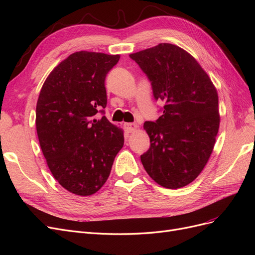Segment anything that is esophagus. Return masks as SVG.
<instances>
[{
  "label": "esophagus",
  "instance_id": "34e87169",
  "mask_svg": "<svg viewBox=\"0 0 255 255\" xmlns=\"http://www.w3.org/2000/svg\"><path fill=\"white\" fill-rule=\"evenodd\" d=\"M125 128L128 133H133L138 128L136 123H125Z\"/></svg>",
  "mask_w": 255,
  "mask_h": 255
}]
</instances>
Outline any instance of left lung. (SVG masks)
I'll use <instances>...</instances> for the list:
<instances>
[{
  "mask_svg": "<svg viewBox=\"0 0 255 255\" xmlns=\"http://www.w3.org/2000/svg\"><path fill=\"white\" fill-rule=\"evenodd\" d=\"M148 76L163 115L146 121L150 149L143 168L160 186H186L201 173L213 152L220 123L218 94L210 76L188 52L171 43L129 54Z\"/></svg>",
  "mask_w": 255,
  "mask_h": 255,
  "instance_id": "obj_1",
  "label": "left lung"
}]
</instances>
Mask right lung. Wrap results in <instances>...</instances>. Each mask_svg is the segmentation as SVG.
<instances>
[{"label":"right lung","instance_id":"1","mask_svg":"<svg viewBox=\"0 0 255 255\" xmlns=\"http://www.w3.org/2000/svg\"><path fill=\"white\" fill-rule=\"evenodd\" d=\"M120 55L80 51L44 81L36 106V129L48 167L61 186L91 196L107 181L125 143L123 129L104 113L105 78Z\"/></svg>","mask_w":255,"mask_h":255}]
</instances>
